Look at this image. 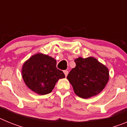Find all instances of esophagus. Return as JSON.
I'll return each instance as SVG.
<instances>
[{"label": "esophagus", "mask_w": 127, "mask_h": 127, "mask_svg": "<svg viewBox=\"0 0 127 127\" xmlns=\"http://www.w3.org/2000/svg\"><path fill=\"white\" fill-rule=\"evenodd\" d=\"M64 73L65 76H67V75H68V73H69V72L67 71V70H64Z\"/></svg>", "instance_id": "obj_1"}]
</instances>
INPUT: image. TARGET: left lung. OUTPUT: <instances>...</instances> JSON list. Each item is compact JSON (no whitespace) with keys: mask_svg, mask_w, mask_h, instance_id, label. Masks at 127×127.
<instances>
[{"mask_svg":"<svg viewBox=\"0 0 127 127\" xmlns=\"http://www.w3.org/2000/svg\"><path fill=\"white\" fill-rule=\"evenodd\" d=\"M76 67L67 78L75 94L83 98L94 97L101 92L109 79V69L93 57L74 60Z\"/></svg>","mask_w":127,"mask_h":127,"instance_id":"8db88e82","label":"left lung"}]
</instances>
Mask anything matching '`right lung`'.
<instances>
[{"mask_svg":"<svg viewBox=\"0 0 127 127\" xmlns=\"http://www.w3.org/2000/svg\"><path fill=\"white\" fill-rule=\"evenodd\" d=\"M55 58L41 53L34 54L23 63L22 76L25 85L32 92L44 95L52 92L57 82L65 77L56 67Z\"/></svg>","mask_w":127,"mask_h":127,"instance_id":"1","label":"right lung"}]
</instances>
